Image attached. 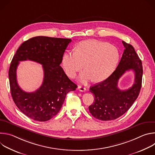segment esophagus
Masks as SVG:
<instances>
[{"mask_svg":"<svg viewBox=\"0 0 155 155\" xmlns=\"http://www.w3.org/2000/svg\"><path fill=\"white\" fill-rule=\"evenodd\" d=\"M77 89H78L80 91H81V92H84V91L86 90V87H83V86H78Z\"/></svg>","mask_w":155,"mask_h":155,"instance_id":"esophagus-1","label":"esophagus"}]
</instances>
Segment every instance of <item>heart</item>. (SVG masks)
I'll return each instance as SVG.
<instances>
[{
    "mask_svg": "<svg viewBox=\"0 0 155 155\" xmlns=\"http://www.w3.org/2000/svg\"><path fill=\"white\" fill-rule=\"evenodd\" d=\"M120 59L118 48L111 44L97 40L80 42L75 51L65 52L62 57L63 69L69 77L86 69L80 75L82 83L93 79L100 82L107 78L115 71Z\"/></svg>",
    "mask_w": 155,
    "mask_h": 155,
    "instance_id": "obj_1",
    "label": "heart"
}]
</instances>
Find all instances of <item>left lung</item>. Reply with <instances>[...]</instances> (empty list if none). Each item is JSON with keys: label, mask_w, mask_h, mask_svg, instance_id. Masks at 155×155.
<instances>
[{"label": "left lung", "mask_w": 155, "mask_h": 155, "mask_svg": "<svg viewBox=\"0 0 155 155\" xmlns=\"http://www.w3.org/2000/svg\"><path fill=\"white\" fill-rule=\"evenodd\" d=\"M122 43L125 49L116 70L106 80L90 88L94 96L93 104L89 107L90 112L99 120H114L123 115L136 100L141 89L142 61L133 47L124 41ZM130 70L135 72V83L129 89L121 91L117 87L118 80Z\"/></svg>", "instance_id": "left-lung-1"}]
</instances>
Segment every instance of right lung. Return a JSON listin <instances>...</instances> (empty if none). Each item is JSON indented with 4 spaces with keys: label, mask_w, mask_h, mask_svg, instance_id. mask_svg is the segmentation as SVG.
I'll return each instance as SVG.
<instances>
[{
    "label": "right lung",
    "mask_w": 155,
    "mask_h": 155,
    "mask_svg": "<svg viewBox=\"0 0 155 155\" xmlns=\"http://www.w3.org/2000/svg\"><path fill=\"white\" fill-rule=\"evenodd\" d=\"M71 41L69 38L35 37L22 43L14 55L8 72L11 94L17 107L29 118L38 121L51 119L59 112L67 94L77 87L60 66ZM26 60L41 64L44 72L42 84L32 93L22 90L16 79L18 62Z\"/></svg>",
    "instance_id": "add662e5"
}]
</instances>
